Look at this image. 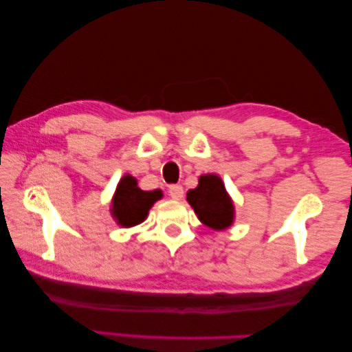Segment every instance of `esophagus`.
Masks as SVG:
<instances>
[{
	"instance_id": "1",
	"label": "esophagus",
	"mask_w": 352,
	"mask_h": 352,
	"mask_svg": "<svg viewBox=\"0 0 352 352\" xmlns=\"http://www.w3.org/2000/svg\"><path fill=\"white\" fill-rule=\"evenodd\" d=\"M168 193H170V197L173 199H182L184 198V188H182V186H177V184L168 187Z\"/></svg>"
}]
</instances>
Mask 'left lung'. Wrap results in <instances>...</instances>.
<instances>
[{"label":"left lung","mask_w":352,"mask_h":352,"mask_svg":"<svg viewBox=\"0 0 352 352\" xmlns=\"http://www.w3.org/2000/svg\"><path fill=\"white\" fill-rule=\"evenodd\" d=\"M188 204L193 207L199 221L215 230L228 229L234 223V204L224 188L220 176L203 175L198 187L187 192Z\"/></svg>","instance_id":"8db88e82"}]
</instances>
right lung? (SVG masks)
Returning a JSON list of instances; mask_svg holds the SVG:
<instances>
[{
  "instance_id": "add662e5",
  "label": "right lung",
  "mask_w": 352,
  "mask_h": 352,
  "mask_svg": "<svg viewBox=\"0 0 352 352\" xmlns=\"http://www.w3.org/2000/svg\"><path fill=\"white\" fill-rule=\"evenodd\" d=\"M162 198L160 190L145 192L137 187V179L131 175H124L118 182L112 198V217L120 226L132 228L145 221L148 212L155 201Z\"/></svg>"
}]
</instances>
